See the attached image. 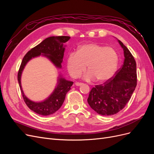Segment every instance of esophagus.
<instances>
[{
  "label": "esophagus",
  "instance_id": "esophagus-1",
  "mask_svg": "<svg viewBox=\"0 0 154 154\" xmlns=\"http://www.w3.org/2000/svg\"><path fill=\"white\" fill-rule=\"evenodd\" d=\"M75 85L76 86H81V85H83V83H80V82H76L75 83Z\"/></svg>",
  "mask_w": 154,
  "mask_h": 154
}]
</instances>
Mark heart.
<instances>
[{"mask_svg":"<svg viewBox=\"0 0 154 154\" xmlns=\"http://www.w3.org/2000/svg\"><path fill=\"white\" fill-rule=\"evenodd\" d=\"M118 65V56L114 49L96 43H87L79 46L76 52L69 53L66 60V67L69 75L73 78L83 75L87 82L96 79L99 82L110 80L116 74Z\"/></svg>","mask_w":154,"mask_h":154,"instance_id":"obj_1","label":"heart"}]
</instances>
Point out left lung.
Instances as JSON below:
<instances>
[{
	"instance_id": "left-lung-1",
	"label": "left lung",
	"mask_w": 154,
	"mask_h": 154,
	"mask_svg": "<svg viewBox=\"0 0 154 154\" xmlns=\"http://www.w3.org/2000/svg\"><path fill=\"white\" fill-rule=\"evenodd\" d=\"M118 42L124 51L123 66L110 80L93 87L87 99L91 108L102 116L114 115L122 110L137 85L136 60L128 48Z\"/></svg>"
}]
</instances>
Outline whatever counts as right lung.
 Segmentation results:
<instances>
[{"instance_id":"right-lung-1","label":"right lung","mask_w":154,"mask_h":154,"mask_svg":"<svg viewBox=\"0 0 154 154\" xmlns=\"http://www.w3.org/2000/svg\"><path fill=\"white\" fill-rule=\"evenodd\" d=\"M69 39L70 36H67L49 37L29 51L23 58L18 72L17 78L18 84L26 104L31 110L36 114L42 116H49L57 112L62 105L66 94L71 89L73 82L67 81L62 78H59L57 87L48 99L38 103L34 102L27 98L22 91L20 78L23 69L31 58L38 57L41 54L48 58L56 67L61 68V63L63 61L65 51L63 44L67 42Z\"/></svg>"}]
</instances>
